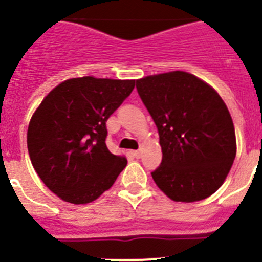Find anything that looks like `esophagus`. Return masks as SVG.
Masks as SVG:
<instances>
[{"label":"esophagus","mask_w":262,"mask_h":262,"mask_svg":"<svg viewBox=\"0 0 262 262\" xmlns=\"http://www.w3.org/2000/svg\"><path fill=\"white\" fill-rule=\"evenodd\" d=\"M131 154H133V156L135 157V159H140V156H142V152L140 151H133Z\"/></svg>","instance_id":"obj_1"}]
</instances>
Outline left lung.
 Segmentation results:
<instances>
[{
  "instance_id": "8db88e82",
  "label": "left lung",
  "mask_w": 262,
  "mask_h": 262,
  "mask_svg": "<svg viewBox=\"0 0 262 262\" xmlns=\"http://www.w3.org/2000/svg\"><path fill=\"white\" fill-rule=\"evenodd\" d=\"M157 127L163 161L151 173L176 202L205 200L222 186L236 156L232 118L221 96L187 72L136 80Z\"/></svg>"
}]
</instances>
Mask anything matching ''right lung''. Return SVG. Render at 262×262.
Here are the masks:
<instances>
[{
	"label": "right lung",
	"instance_id": "right-lung-1",
	"mask_svg": "<svg viewBox=\"0 0 262 262\" xmlns=\"http://www.w3.org/2000/svg\"><path fill=\"white\" fill-rule=\"evenodd\" d=\"M135 88V80L71 78L41 101L27 129L30 160L62 201L84 205L108 190L126 168L106 145V122Z\"/></svg>",
	"mask_w": 262,
	"mask_h": 262
}]
</instances>
